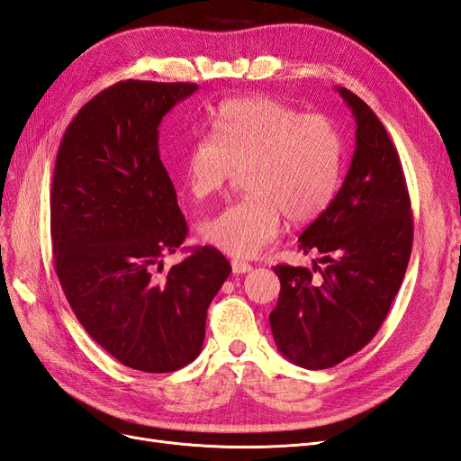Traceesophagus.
I'll use <instances>...</instances> for the list:
<instances>
[{"instance_id":"esophagus-1","label":"esophagus","mask_w":461,"mask_h":461,"mask_svg":"<svg viewBox=\"0 0 461 461\" xmlns=\"http://www.w3.org/2000/svg\"><path fill=\"white\" fill-rule=\"evenodd\" d=\"M232 273L234 275H242V273H249V271H252L254 267H252V265H249V263H246V261H240V259H234L232 263Z\"/></svg>"}]
</instances>
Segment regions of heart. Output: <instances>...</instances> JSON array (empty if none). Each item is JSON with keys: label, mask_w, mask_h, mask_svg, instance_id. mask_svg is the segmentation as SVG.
<instances>
[{"label": "heart", "mask_w": 461, "mask_h": 461, "mask_svg": "<svg viewBox=\"0 0 461 461\" xmlns=\"http://www.w3.org/2000/svg\"><path fill=\"white\" fill-rule=\"evenodd\" d=\"M344 138L337 122L302 113L267 95L219 104L209 136L183 156V186L194 202L212 198L234 171L248 196L200 222V239L234 258H252L281 229L283 215L302 225L330 205L340 186Z\"/></svg>", "instance_id": "heart-1"}]
</instances>
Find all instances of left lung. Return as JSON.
I'll return each instance as SVG.
<instances>
[{
  "instance_id": "left-lung-1",
  "label": "left lung",
  "mask_w": 461,
  "mask_h": 461,
  "mask_svg": "<svg viewBox=\"0 0 461 461\" xmlns=\"http://www.w3.org/2000/svg\"><path fill=\"white\" fill-rule=\"evenodd\" d=\"M356 119V151L330 205L300 236L313 269L276 265L281 281L269 315L286 359L327 369L359 352L398 294L413 244L411 203L398 151L371 107L337 88Z\"/></svg>"
}]
</instances>
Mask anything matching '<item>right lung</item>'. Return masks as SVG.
Listing matches in <instances>:
<instances>
[{
  "label": "right lung",
  "instance_id": "obj_1",
  "mask_svg": "<svg viewBox=\"0 0 461 461\" xmlns=\"http://www.w3.org/2000/svg\"><path fill=\"white\" fill-rule=\"evenodd\" d=\"M198 90L190 82L122 80L68 124L50 194L55 273L90 337L122 366L171 373L202 352L207 308L230 273L212 246L165 276L188 227L159 159V124Z\"/></svg>",
  "mask_w": 461,
  "mask_h": 461
}]
</instances>
